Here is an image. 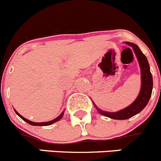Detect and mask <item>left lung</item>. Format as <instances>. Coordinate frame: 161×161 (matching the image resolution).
Masks as SVG:
<instances>
[{"label":"left lung","mask_w":161,"mask_h":161,"mask_svg":"<svg viewBox=\"0 0 161 161\" xmlns=\"http://www.w3.org/2000/svg\"><path fill=\"white\" fill-rule=\"evenodd\" d=\"M125 43L133 49L135 56L138 59L140 69H141V90H140L138 97L135 99V101L132 104H130L128 107L115 112H106V111L101 110L99 108L97 107L94 102H93V105L95 106L97 110L101 115L113 119H127L139 113L147 105L148 102L150 99L151 94H152L153 84V83L152 74L150 72V68H149V64L147 58L142 53L141 49L137 45L131 42H128Z\"/></svg>","instance_id":"8db88e82"}]
</instances>
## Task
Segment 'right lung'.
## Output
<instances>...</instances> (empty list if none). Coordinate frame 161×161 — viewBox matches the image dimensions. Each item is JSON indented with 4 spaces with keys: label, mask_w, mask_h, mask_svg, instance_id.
<instances>
[{
    "label": "right lung",
    "mask_w": 161,
    "mask_h": 161,
    "mask_svg": "<svg viewBox=\"0 0 161 161\" xmlns=\"http://www.w3.org/2000/svg\"><path fill=\"white\" fill-rule=\"evenodd\" d=\"M14 110H15V113H16L17 115H18L19 116L20 118L22 119H23V120H24L25 122H26V123H27V124H31V125H33V126H49V125H51V124H54V123L57 122V121H58V120H60V119H61L62 117H63V115H64V111H63V112H61V114H60V115H59V116H57V118H56V119H53V120H51V121H49V122L35 123V122H32V121H31V120L27 119H26V118H24V117H23V116H22V115H20V114H19L18 112H17V111L15 110V109H14Z\"/></svg>",
    "instance_id": "right-lung-1"
}]
</instances>
